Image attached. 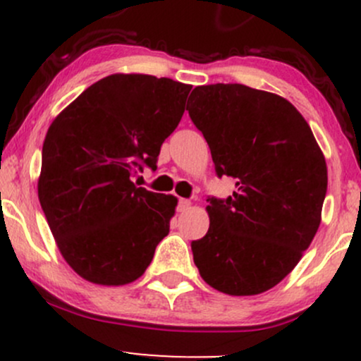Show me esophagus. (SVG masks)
Here are the masks:
<instances>
[{"instance_id": "obj_1", "label": "esophagus", "mask_w": 361, "mask_h": 361, "mask_svg": "<svg viewBox=\"0 0 361 361\" xmlns=\"http://www.w3.org/2000/svg\"><path fill=\"white\" fill-rule=\"evenodd\" d=\"M190 205H192V202L186 200V198H180V202H178V210H180V212H185L186 209H190Z\"/></svg>"}]
</instances>
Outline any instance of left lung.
Instances as JSON below:
<instances>
[{"label": "left lung", "mask_w": 361, "mask_h": 361, "mask_svg": "<svg viewBox=\"0 0 361 361\" xmlns=\"http://www.w3.org/2000/svg\"><path fill=\"white\" fill-rule=\"evenodd\" d=\"M190 118L209 144L219 178L235 180L227 198L209 197L210 226L192 241L210 287L256 295L295 268L321 224L326 159L292 103L238 82L197 86Z\"/></svg>", "instance_id": "obj_1"}]
</instances>
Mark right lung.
<instances>
[{
  "label": "right lung",
  "mask_w": 361,
  "mask_h": 361,
  "mask_svg": "<svg viewBox=\"0 0 361 361\" xmlns=\"http://www.w3.org/2000/svg\"><path fill=\"white\" fill-rule=\"evenodd\" d=\"M190 90L169 78L111 74L49 127L39 200L61 255L85 280H137L168 235L176 198L149 192L132 178L157 168Z\"/></svg>",
  "instance_id": "add662e5"
}]
</instances>
